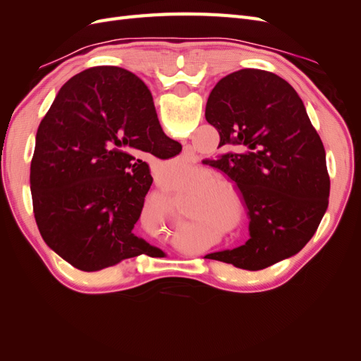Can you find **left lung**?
Wrapping results in <instances>:
<instances>
[{
	"instance_id": "8db88e82",
	"label": "left lung",
	"mask_w": 361,
	"mask_h": 361,
	"mask_svg": "<svg viewBox=\"0 0 361 361\" xmlns=\"http://www.w3.org/2000/svg\"><path fill=\"white\" fill-rule=\"evenodd\" d=\"M204 117L218 147L232 149L206 162L236 183L250 216L244 245L206 257L257 271L297 255L330 195L325 149L298 93L276 73L241 69L216 82Z\"/></svg>"
}]
</instances>
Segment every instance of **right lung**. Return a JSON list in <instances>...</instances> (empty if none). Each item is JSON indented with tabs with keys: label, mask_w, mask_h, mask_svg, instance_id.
Here are the masks:
<instances>
[{
	"label": "right lung",
	"mask_w": 361,
	"mask_h": 361,
	"mask_svg": "<svg viewBox=\"0 0 361 361\" xmlns=\"http://www.w3.org/2000/svg\"><path fill=\"white\" fill-rule=\"evenodd\" d=\"M159 125L147 85L116 66L80 72L42 118L31 159L32 211L59 256L93 272L157 247L134 235L152 185L137 158L178 155Z\"/></svg>",
	"instance_id": "right-lung-1"
}]
</instances>
